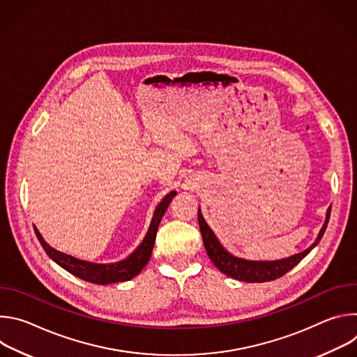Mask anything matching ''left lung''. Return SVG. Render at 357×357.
<instances>
[{
	"label": "left lung",
	"mask_w": 357,
	"mask_h": 357,
	"mask_svg": "<svg viewBox=\"0 0 357 357\" xmlns=\"http://www.w3.org/2000/svg\"><path fill=\"white\" fill-rule=\"evenodd\" d=\"M331 218V208L326 211V218L322 229L318 233L317 240L307 248L298 254H294V256L281 259V260H273V261H264V260H245L241 257L234 256L230 251H227L223 244L219 241L216 237L215 231L209 227L206 223L205 218H203L200 208L197 209V222L203 238V244H205L206 252L211 259V261L215 264V267L223 273L225 275L238 280V281H245V282H266V281H273L284 274H287L289 270H292L305 256H308L311 250L317 247V244L321 241L328 222Z\"/></svg>",
	"instance_id": "left-lung-1"
}]
</instances>
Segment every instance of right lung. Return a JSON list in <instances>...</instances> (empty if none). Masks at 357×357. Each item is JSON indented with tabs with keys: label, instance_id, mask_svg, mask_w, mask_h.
<instances>
[{
	"label": "right lung",
	"instance_id": "1",
	"mask_svg": "<svg viewBox=\"0 0 357 357\" xmlns=\"http://www.w3.org/2000/svg\"><path fill=\"white\" fill-rule=\"evenodd\" d=\"M175 196H176V190H172L158 203L154 215H152L148 231H146L145 237L142 238V241L139 243V245L130 254L128 257H126L124 260H120L117 263L97 264V263H91V261L79 260L73 256H69V254H65L62 251H58L54 247H50L43 240L39 230L36 227H33V229H35L39 243L42 244L47 256L52 259L58 266H61L63 270L70 273L72 275H75L83 281L91 282V284H97V285L124 282V281H130L135 275H138L142 271V268L146 266V263L149 261L152 248H154V244H155V236H157L158 226L169 206L171 200Z\"/></svg>",
	"mask_w": 357,
	"mask_h": 357
}]
</instances>
